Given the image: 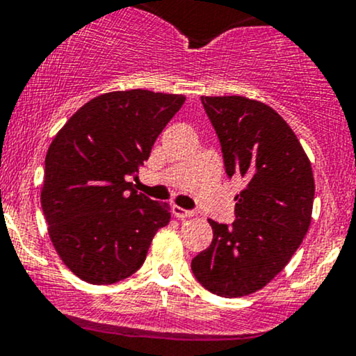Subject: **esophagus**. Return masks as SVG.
Segmentation results:
<instances>
[{"label":"esophagus","instance_id":"obj_1","mask_svg":"<svg viewBox=\"0 0 356 356\" xmlns=\"http://www.w3.org/2000/svg\"><path fill=\"white\" fill-rule=\"evenodd\" d=\"M172 214L177 219H187V218H192V216H194V211H187V209H184V207L175 206V204H174V206H172Z\"/></svg>","mask_w":356,"mask_h":356}]
</instances>
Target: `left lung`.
Masks as SVG:
<instances>
[{"instance_id":"left-lung-1","label":"left lung","mask_w":356,"mask_h":356,"mask_svg":"<svg viewBox=\"0 0 356 356\" xmlns=\"http://www.w3.org/2000/svg\"><path fill=\"white\" fill-rule=\"evenodd\" d=\"M222 150L226 174L246 179L231 226L209 219L212 243L192 259L211 293H256L284 269L312 224L314 179L308 155L284 118L246 97H201Z\"/></svg>"}]
</instances>
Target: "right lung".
Instances as JSON below:
<instances>
[{
	"label": "right lung",
	"mask_w": 356,
	"mask_h": 356,
	"mask_svg": "<svg viewBox=\"0 0 356 356\" xmlns=\"http://www.w3.org/2000/svg\"><path fill=\"white\" fill-rule=\"evenodd\" d=\"M184 102L140 88L104 93L53 138L42 207L53 246L80 280L112 284L134 275L155 232L169 224V204L138 194L129 179Z\"/></svg>",
	"instance_id": "1"
}]
</instances>
